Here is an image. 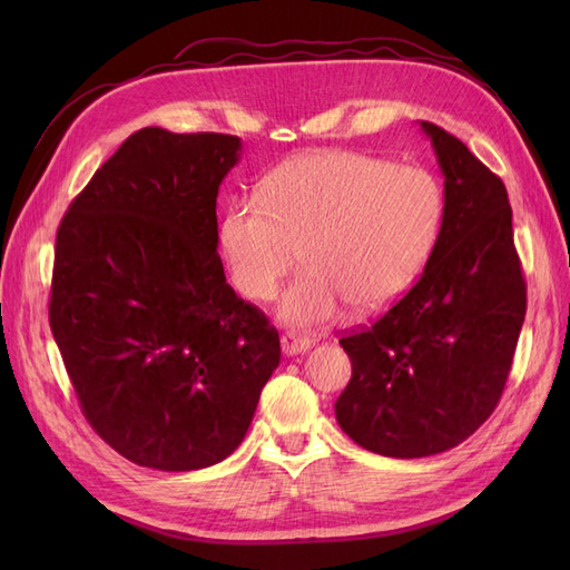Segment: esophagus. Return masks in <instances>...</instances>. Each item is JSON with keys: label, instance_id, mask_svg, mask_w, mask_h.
<instances>
[{"label": "esophagus", "instance_id": "esophagus-1", "mask_svg": "<svg viewBox=\"0 0 570 570\" xmlns=\"http://www.w3.org/2000/svg\"><path fill=\"white\" fill-rule=\"evenodd\" d=\"M281 344H283V352L287 356H295V354H302L306 350H312L314 340L312 337H304V335H297V333H285L281 337Z\"/></svg>", "mask_w": 570, "mask_h": 570}]
</instances>
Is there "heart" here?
Segmentation results:
<instances>
[{"label":"heart","instance_id":"heart-1","mask_svg":"<svg viewBox=\"0 0 570 570\" xmlns=\"http://www.w3.org/2000/svg\"><path fill=\"white\" fill-rule=\"evenodd\" d=\"M444 220L440 180L421 166H394L358 151L302 154L233 197L218 247L247 299L275 297L297 258L304 271L281 299L289 325H321L350 302L383 308L416 281Z\"/></svg>","mask_w":570,"mask_h":570}]
</instances>
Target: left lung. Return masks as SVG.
<instances>
[{
	"label": "left lung",
	"instance_id": "8db88e82",
	"mask_svg": "<svg viewBox=\"0 0 570 570\" xmlns=\"http://www.w3.org/2000/svg\"><path fill=\"white\" fill-rule=\"evenodd\" d=\"M444 176V220L421 278L373 325L340 344L352 377L340 428L368 452L421 459L452 450L490 419L525 318L502 178L459 137L421 120Z\"/></svg>",
	"mask_w": 570,
	"mask_h": 570
}]
</instances>
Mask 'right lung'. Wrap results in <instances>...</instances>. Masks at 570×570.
<instances>
[{
  "instance_id": "obj_1",
  "label": "right lung",
  "mask_w": 570,
  "mask_h": 570,
  "mask_svg": "<svg viewBox=\"0 0 570 570\" xmlns=\"http://www.w3.org/2000/svg\"><path fill=\"white\" fill-rule=\"evenodd\" d=\"M239 137L142 128L57 230L49 327L85 419L137 465L197 471L245 440L281 364L262 308L226 283L218 185Z\"/></svg>"
}]
</instances>
